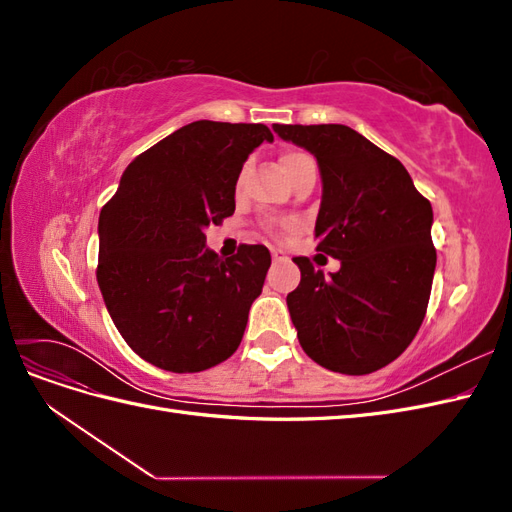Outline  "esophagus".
I'll return each mask as SVG.
<instances>
[{"mask_svg":"<svg viewBox=\"0 0 512 512\" xmlns=\"http://www.w3.org/2000/svg\"><path fill=\"white\" fill-rule=\"evenodd\" d=\"M271 256H273V262H284V260H288V256H286L284 252H280V250H273Z\"/></svg>","mask_w":512,"mask_h":512,"instance_id":"1","label":"esophagus"}]
</instances>
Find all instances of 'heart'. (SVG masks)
I'll list each match as a JSON object with an SVG mask.
<instances>
[{"label": "heart", "mask_w": 512, "mask_h": 512, "mask_svg": "<svg viewBox=\"0 0 512 512\" xmlns=\"http://www.w3.org/2000/svg\"><path fill=\"white\" fill-rule=\"evenodd\" d=\"M307 160H312L307 156V153H303V151H286V153H282V158H280V164H282V168H284V173L286 175H290L294 168H297L299 164H303V162H307ZM271 228V232L275 237H284V232L280 230V228H275V226H269Z\"/></svg>", "instance_id": "b5f03b06"}]
</instances>
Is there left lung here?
<instances>
[{
    "instance_id": "8db88e82",
    "label": "left lung",
    "mask_w": 512,
    "mask_h": 512,
    "mask_svg": "<svg viewBox=\"0 0 512 512\" xmlns=\"http://www.w3.org/2000/svg\"><path fill=\"white\" fill-rule=\"evenodd\" d=\"M273 130L316 156V250L342 260L324 277L309 258H294L301 282L286 303L299 344L331 371L371 374L395 361L423 324L436 271L431 203L404 164L342 123Z\"/></svg>"
}]
</instances>
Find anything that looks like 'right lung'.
I'll return each mask as SVG.
<instances>
[{
    "instance_id": "obj_1",
    "label": "right lung",
    "mask_w": 512,
    "mask_h": 512,
    "mask_svg": "<svg viewBox=\"0 0 512 512\" xmlns=\"http://www.w3.org/2000/svg\"><path fill=\"white\" fill-rule=\"evenodd\" d=\"M262 141H273L262 123H188L136 156L102 207L98 286L147 363L194 374L239 348L271 254L243 243L222 260L205 247V226L235 213L243 162Z\"/></svg>"
}]
</instances>
